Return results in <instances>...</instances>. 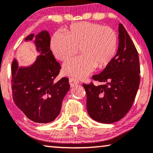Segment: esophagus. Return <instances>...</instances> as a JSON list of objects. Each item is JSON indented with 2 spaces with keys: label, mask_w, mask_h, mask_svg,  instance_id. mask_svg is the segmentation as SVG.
I'll list each match as a JSON object with an SVG mask.
<instances>
[{
  "label": "esophagus",
  "mask_w": 153,
  "mask_h": 153,
  "mask_svg": "<svg viewBox=\"0 0 153 153\" xmlns=\"http://www.w3.org/2000/svg\"><path fill=\"white\" fill-rule=\"evenodd\" d=\"M69 83H70V85L71 87H74L77 84H79V81L76 80V79L74 78H70L69 79Z\"/></svg>",
  "instance_id": "esophagus-1"
}]
</instances>
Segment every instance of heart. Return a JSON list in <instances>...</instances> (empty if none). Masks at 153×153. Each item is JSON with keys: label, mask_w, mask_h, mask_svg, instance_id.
<instances>
[{"label": "heart", "mask_w": 153, "mask_h": 153, "mask_svg": "<svg viewBox=\"0 0 153 153\" xmlns=\"http://www.w3.org/2000/svg\"><path fill=\"white\" fill-rule=\"evenodd\" d=\"M118 38L116 31L108 26L94 22L74 24L65 30L57 31L51 39L54 56L64 61L80 50L81 56L65 62L62 67L65 74L84 79L98 67L105 68L118 51Z\"/></svg>", "instance_id": "1"}]
</instances>
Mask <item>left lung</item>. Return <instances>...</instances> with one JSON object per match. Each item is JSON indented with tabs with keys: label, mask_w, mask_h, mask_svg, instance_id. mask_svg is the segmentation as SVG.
Returning <instances> with one entry per match:
<instances>
[{
	"label": "left lung",
	"mask_w": 153,
	"mask_h": 153,
	"mask_svg": "<svg viewBox=\"0 0 153 153\" xmlns=\"http://www.w3.org/2000/svg\"><path fill=\"white\" fill-rule=\"evenodd\" d=\"M118 31V49L114 58L100 74L93 76L102 84H83L89 116L106 124L117 122L128 113L140 83L137 50L122 24H119Z\"/></svg>",
	"instance_id": "8db88e82"
}]
</instances>
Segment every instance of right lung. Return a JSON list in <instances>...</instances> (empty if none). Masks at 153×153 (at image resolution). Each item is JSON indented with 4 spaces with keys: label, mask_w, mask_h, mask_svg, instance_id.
<instances>
[{
    "label": "right lung",
    "mask_w": 153,
    "mask_h": 153,
    "mask_svg": "<svg viewBox=\"0 0 153 153\" xmlns=\"http://www.w3.org/2000/svg\"><path fill=\"white\" fill-rule=\"evenodd\" d=\"M34 34L26 37L31 40ZM49 33L43 30L35 37L39 52L36 61L28 68H19L12 63V97L16 106L33 122L48 123L59 115L62 100L70 90L69 79L62 77L55 82L61 69L50 50Z\"/></svg>",
    "instance_id": "right-lung-1"
}]
</instances>
